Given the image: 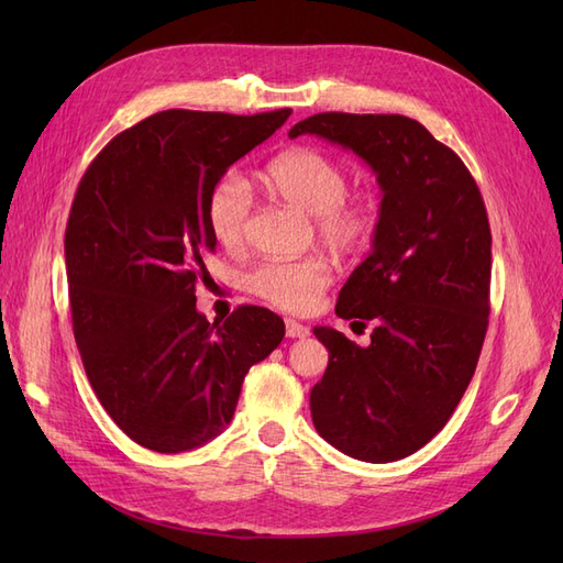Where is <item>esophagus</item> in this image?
<instances>
[{"instance_id":"34e87169","label":"esophagus","mask_w":563,"mask_h":563,"mask_svg":"<svg viewBox=\"0 0 563 563\" xmlns=\"http://www.w3.org/2000/svg\"><path fill=\"white\" fill-rule=\"evenodd\" d=\"M286 335L288 338H308L310 329L296 319H286Z\"/></svg>"}]
</instances>
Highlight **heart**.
<instances>
[{"label":"heart","instance_id":"1","mask_svg":"<svg viewBox=\"0 0 563 563\" xmlns=\"http://www.w3.org/2000/svg\"><path fill=\"white\" fill-rule=\"evenodd\" d=\"M267 190L302 213L312 216L319 240L333 251H356L376 230V199L366 192H345L347 174L333 157L312 147H296L265 166ZM251 190L236 176H220L207 197V220L216 242L236 251L246 240ZM333 275L327 261L310 255L300 261H265L249 275V291L291 314L312 312Z\"/></svg>","mask_w":563,"mask_h":563}]
</instances>
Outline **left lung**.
<instances>
[{
	"label": "left lung",
	"instance_id": "obj_1",
	"mask_svg": "<svg viewBox=\"0 0 563 563\" xmlns=\"http://www.w3.org/2000/svg\"><path fill=\"white\" fill-rule=\"evenodd\" d=\"M314 133L360 155L383 190L373 251L335 314L376 321L371 345L314 327L329 366L312 387L317 432L366 463L416 453L444 428L479 362L490 312V228L479 187L451 147L404 114L319 112Z\"/></svg>",
	"mask_w": 563,
	"mask_h": 563
}]
</instances>
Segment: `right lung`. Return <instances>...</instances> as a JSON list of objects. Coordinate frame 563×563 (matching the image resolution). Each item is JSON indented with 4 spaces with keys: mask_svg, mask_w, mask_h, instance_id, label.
Wrapping results in <instances>:
<instances>
[{
    "mask_svg": "<svg viewBox=\"0 0 563 563\" xmlns=\"http://www.w3.org/2000/svg\"><path fill=\"white\" fill-rule=\"evenodd\" d=\"M291 114L164 110L117 133L81 176L65 228L70 312L84 371L108 416L157 453L207 444L242 383L284 338V319L240 305L197 312L216 249L213 183Z\"/></svg>",
    "mask_w": 563,
    "mask_h": 563,
    "instance_id": "obj_1",
    "label": "right lung"
}]
</instances>
